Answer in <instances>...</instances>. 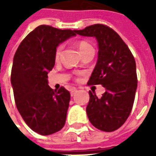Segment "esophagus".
Returning a JSON list of instances; mask_svg holds the SVG:
<instances>
[{"instance_id":"obj_1","label":"esophagus","mask_w":156,"mask_h":156,"mask_svg":"<svg viewBox=\"0 0 156 156\" xmlns=\"http://www.w3.org/2000/svg\"><path fill=\"white\" fill-rule=\"evenodd\" d=\"M77 92V89L75 88H73L71 89V96H73L75 94V93Z\"/></svg>"}]
</instances>
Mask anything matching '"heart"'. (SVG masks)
I'll use <instances>...</instances> for the list:
<instances>
[{
  "mask_svg": "<svg viewBox=\"0 0 156 156\" xmlns=\"http://www.w3.org/2000/svg\"><path fill=\"white\" fill-rule=\"evenodd\" d=\"M62 48L63 47L60 45V46H58L57 49H56V51H55V59L56 60H58L59 58H60V56L62 54ZM78 51H80V53H83V51H86V50H88L89 48H92V46L89 43H88L87 41H79L78 43Z\"/></svg>",
  "mask_w": 156,
  "mask_h": 156,
  "instance_id": "b5f03b06",
  "label": "heart"
}]
</instances>
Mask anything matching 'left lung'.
<instances>
[{"label":"left lung","instance_id":"obj_1","mask_svg":"<svg viewBox=\"0 0 156 156\" xmlns=\"http://www.w3.org/2000/svg\"><path fill=\"white\" fill-rule=\"evenodd\" d=\"M74 31L78 35L97 40L98 60L88 83L105 88L101 98L88 92V119L100 130H116L126 121L134 105L137 88L134 57L117 32L107 26L95 24Z\"/></svg>","mask_w":156,"mask_h":156}]
</instances>
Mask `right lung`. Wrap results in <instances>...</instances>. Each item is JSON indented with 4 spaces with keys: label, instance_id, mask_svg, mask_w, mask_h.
Masks as SVG:
<instances>
[{
    "label": "right lung",
    "instance_id": "1",
    "mask_svg": "<svg viewBox=\"0 0 156 156\" xmlns=\"http://www.w3.org/2000/svg\"><path fill=\"white\" fill-rule=\"evenodd\" d=\"M74 36L75 31L39 26L21 42L13 58L11 83L16 108L26 124L41 135L54 134L65 124L70 94L63 87L51 89L48 74L54 67L57 48Z\"/></svg>",
    "mask_w": 156,
    "mask_h": 156
}]
</instances>
